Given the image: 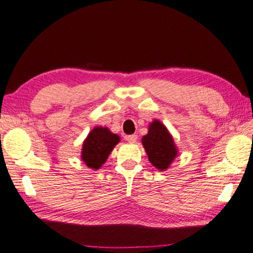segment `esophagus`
Segmentation results:
<instances>
[{
  "label": "esophagus",
  "instance_id": "34e87169",
  "mask_svg": "<svg viewBox=\"0 0 253 253\" xmlns=\"http://www.w3.org/2000/svg\"><path fill=\"white\" fill-rule=\"evenodd\" d=\"M126 139L128 143H135L137 139V135H135V134H132V135H126Z\"/></svg>",
  "mask_w": 253,
  "mask_h": 253
}]
</instances>
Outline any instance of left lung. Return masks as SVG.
<instances>
[{"mask_svg": "<svg viewBox=\"0 0 253 253\" xmlns=\"http://www.w3.org/2000/svg\"><path fill=\"white\" fill-rule=\"evenodd\" d=\"M142 143L151 165L160 171L168 169L177 155L176 147L169 131L158 120L149 126L147 135L143 136Z\"/></svg>", "mask_w": 253, "mask_h": 253, "instance_id": "obj_1", "label": "left lung"}]
</instances>
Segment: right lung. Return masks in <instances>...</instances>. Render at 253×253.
<instances>
[{"label":"right lung","mask_w":253,"mask_h":253,"mask_svg":"<svg viewBox=\"0 0 253 253\" xmlns=\"http://www.w3.org/2000/svg\"><path fill=\"white\" fill-rule=\"evenodd\" d=\"M119 143V136L107 127H95L83 143L81 158L88 168L97 170L107 160L111 150Z\"/></svg>","instance_id":"obj_1"}]
</instances>
